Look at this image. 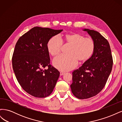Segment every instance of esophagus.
<instances>
[{
    "label": "esophagus",
    "mask_w": 122,
    "mask_h": 122,
    "mask_svg": "<svg viewBox=\"0 0 122 122\" xmlns=\"http://www.w3.org/2000/svg\"><path fill=\"white\" fill-rule=\"evenodd\" d=\"M65 74V72H60V75L61 76H62L63 75Z\"/></svg>",
    "instance_id": "34e87169"
}]
</instances>
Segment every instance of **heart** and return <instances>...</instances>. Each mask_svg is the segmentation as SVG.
<instances>
[{
  "label": "heart",
  "instance_id": "b5f03b06",
  "mask_svg": "<svg viewBox=\"0 0 122 122\" xmlns=\"http://www.w3.org/2000/svg\"><path fill=\"white\" fill-rule=\"evenodd\" d=\"M65 42L71 46L68 55H61L53 61L54 67L60 71H68L74 68L79 61L83 63L88 61L93 54L95 43L91 38H86L78 33H70L64 35ZM62 42L57 36L50 38L47 43L48 52L52 56H56L60 53Z\"/></svg>",
  "mask_w": 122,
  "mask_h": 122
}]
</instances>
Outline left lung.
<instances>
[{"label": "left lung", "instance_id": "left-lung-1", "mask_svg": "<svg viewBox=\"0 0 122 122\" xmlns=\"http://www.w3.org/2000/svg\"><path fill=\"white\" fill-rule=\"evenodd\" d=\"M94 41L95 48L91 57L72 73V93L80 99H88L100 92L112 72L113 60L109 44L98 31L84 29Z\"/></svg>", "mask_w": 122, "mask_h": 122}]
</instances>
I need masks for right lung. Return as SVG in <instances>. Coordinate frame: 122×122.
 Returning <instances> with one entry per match:
<instances>
[{
    "mask_svg": "<svg viewBox=\"0 0 122 122\" xmlns=\"http://www.w3.org/2000/svg\"><path fill=\"white\" fill-rule=\"evenodd\" d=\"M62 30L33 27L16 44L12 57L14 72L21 87L32 96L48 97L56 85L60 73L50 64L47 45L50 38Z\"/></svg>",
    "mask_w": 122,
    "mask_h": 122,
    "instance_id": "right-lung-1",
    "label": "right lung"
}]
</instances>
